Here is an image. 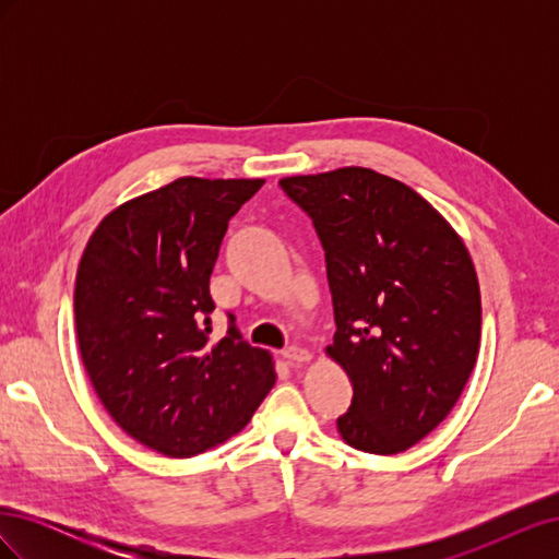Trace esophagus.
<instances>
[{"label": "esophagus", "mask_w": 559, "mask_h": 559, "mask_svg": "<svg viewBox=\"0 0 559 559\" xmlns=\"http://www.w3.org/2000/svg\"><path fill=\"white\" fill-rule=\"evenodd\" d=\"M282 357L286 359V364H292V366H300V364H308V361L312 359V354H310L306 347L292 345V347H286V349L282 352Z\"/></svg>", "instance_id": "1"}]
</instances>
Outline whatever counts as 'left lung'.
Returning <instances> with one entry per match:
<instances>
[{
	"mask_svg": "<svg viewBox=\"0 0 559 559\" xmlns=\"http://www.w3.org/2000/svg\"><path fill=\"white\" fill-rule=\"evenodd\" d=\"M326 251L335 335L326 357L354 389L337 433L399 454L460 401L480 349V286L445 216L370 167L280 179Z\"/></svg>",
	"mask_w": 559,
	"mask_h": 559,
	"instance_id": "8db88e82",
	"label": "left lung"
}]
</instances>
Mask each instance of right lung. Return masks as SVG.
<instances>
[{
	"label": "right lung",
	"mask_w": 559,
	"mask_h": 559,
	"mask_svg": "<svg viewBox=\"0 0 559 559\" xmlns=\"http://www.w3.org/2000/svg\"><path fill=\"white\" fill-rule=\"evenodd\" d=\"M263 181L179 177L111 210L81 253L74 319L95 394L173 460L240 433L277 380L273 354L235 326L210 341L218 247Z\"/></svg>",
	"instance_id": "right-lung-1"
}]
</instances>
